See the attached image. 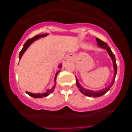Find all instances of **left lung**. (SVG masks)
I'll use <instances>...</instances> for the list:
<instances>
[{
  "label": "left lung",
  "mask_w": 132,
  "mask_h": 132,
  "mask_svg": "<svg viewBox=\"0 0 132 132\" xmlns=\"http://www.w3.org/2000/svg\"><path fill=\"white\" fill-rule=\"evenodd\" d=\"M96 39L97 44H98V46H99L100 47H102V48H103L106 49V50H107L109 54L110 55V56L111 57L112 60L113 64H114V80H113V81L112 82V84L110 85V86H108L107 87H106V88L104 89L101 90V91H91V90H88V89H86L83 88V87H82V86L79 84V83H78L77 79V87L79 88L80 91H81V93H83V94H85V95L87 96L99 97V96H101L103 95V94H104L105 93H107V92L109 91V89H110V87L112 86V85L114 84V80H115V78H116V73H117V64H116V62L115 56H114V54H113L112 52L111 51L110 47L108 46L107 44L106 43H105L104 41H103L102 40H101V39H98V38H96Z\"/></svg>",
  "instance_id": "8db88e82"
}]
</instances>
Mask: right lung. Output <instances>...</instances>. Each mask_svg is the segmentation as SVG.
<instances>
[{"label":"right lung","instance_id":"1","mask_svg":"<svg viewBox=\"0 0 132 132\" xmlns=\"http://www.w3.org/2000/svg\"><path fill=\"white\" fill-rule=\"evenodd\" d=\"M47 35V34H41V35H37L36 36L33 37V38H30V39H28L27 41L25 42V43L24 44V45H23V48H22V50H21V52H20V55H19V59H20L21 57H22V55L23 54V53L25 52V50L27 49V48L29 47V46H30V44L34 42V41H36V39H39V38H41V37H44V36H46ZM61 66H59V68H61ZM60 71H58L56 73V75H55V81L56 80V77L57 75V74L59 73ZM54 87H55V86H54V87H52V88L51 89H48L46 91V93H43V94H32V93H28V92H27V93L29 95H30V96L33 97V98H41V97L43 96H47L49 94H50L51 93H52L53 91H54Z\"/></svg>","mask_w":132,"mask_h":132}]
</instances>
